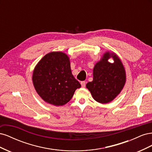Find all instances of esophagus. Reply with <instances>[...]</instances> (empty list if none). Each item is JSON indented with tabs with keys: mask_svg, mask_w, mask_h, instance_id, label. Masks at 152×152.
<instances>
[{
	"mask_svg": "<svg viewBox=\"0 0 152 152\" xmlns=\"http://www.w3.org/2000/svg\"><path fill=\"white\" fill-rule=\"evenodd\" d=\"M80 84L82 87H86V81H82L80 82Z\"/></svg>",
	"mask_w": 152,
	"mask_h": 152,
	"instance_id": "obj_1",
	"label": "esophagus"
}]
</instances>
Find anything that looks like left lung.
<instances>
[{
    "mask_svg": "<svg viewBox=\"0 0 152 152\" xmlns=\"http://www.w3.org/2000/svg\"><path fill=\"white\" fill-rule=\"evenodd\" d=\"M112 57L113 63L108 59ZM126 82V70L121 59L113 52L107 51L93 68V80L86 84L93 99L106 104L121 93Z\"/></svg>",
    "mask_w": 152,
    "mask_h": 152,
    "instance_id": "obj_1",
    "label": "left lung"
}]
</instances>
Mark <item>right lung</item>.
<instances>
[{
  "instance_id": "1",
  "label": "right lung",
  "mask_w": 152,
  "mask_h": 152,
  "mask_svg": "<svg viewBox=\"0 0 152 152\" xmlns=\"http://www.w3.org/2000/svg\"><path fill=\"white\" fill-rule=\"evenodd\" d=\"M32 82L40 97L56 107L67 103L81 87L72 75L68 55L57 51L45 54L37 64Z\"/></svg>"
}]
</instances>
